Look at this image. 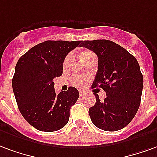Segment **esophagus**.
I'll return each mask as SVG.
<instances>
[{
  "instance_id": "1",
  "label": "esophagus",
  "mask_w": 157,
  "mask_h": 157,
  "mask_svg": "<svg viewBox=\"0 0 157 157\" xmlns=\"http://www.w3.org/2000/svg\"><path fill=\"white\" fill-rule=\"evenodd\" d=\"M79 94L80 96H83V94H84V91H83V90H79Z\"/></svg>"
}]
</instances>
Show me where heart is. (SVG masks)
<instances>
[{
    "label": "heart",
    "mask_w": 157,
    "mask_h": 157,
    "mask_svg": "<svg viewBox=\"0 0 157 157\" xmlns=\"http://www.w3.org/2000/svg\"><path fill=\"white\" fill-rule=\"evenodd\" d=\"M91 53H93V52H90V51H86V52H84L83 54H82V57H83V56H85V55L91 54ZM71 57H72V54L69 53V54H67V57L65 58L64 62H63L64 67L65 66H67V64L68 63V62L70 60ZM72 81H73V83H74L75 85H77V86H82V85H83V84L85 83V82H86V77H84L83 75H75V76H74L73 78H72Z\"/></svg>",
    "instance_id": "obj_1"
}]
</instances>
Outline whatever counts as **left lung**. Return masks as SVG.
I'll return each instance as SVG.
<instances>
[{
    "label": "left lung",
    "mask_w": 157,
    "mask_h": 157,
    "mask_svg": "<svg viewBox=\"0 0 157 157\" xmlns=\"http://www.w3.org/2000/svg\"><path fill=\"white\" fill-rule=\"evenodd\" d=\"M80 47L98 56V71L92 88H101L106 98L95 105L89 114L93 124L106 131L121 130L133 120L140 107L143 75L136 58L127 50L109 40L83 41Z\"/></svg>",
    "instance_id": "8db88e82"
}]
</instances>
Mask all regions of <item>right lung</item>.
Here are the masks:
<instances>
[{"mask_svg": "<svg viewBox=\"0 0 157 157\" xmlns=\"http://www.w3.org/2000/svg\"><path fill=\"white\" fill-rule=\"evenodd\" d=\"M82 41H46L22 55L15 68L12 89L24 119L36 130L56 131L64 127L78 91L69 87L55 93L53 78L61 76L67 53Z\"/></svg>", "mask_w": 157, "mask_h": 157, "instance_id": "1", "label": "right lung"}]
</instances>
